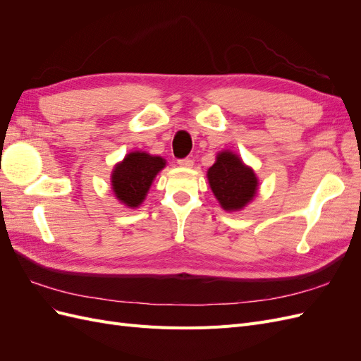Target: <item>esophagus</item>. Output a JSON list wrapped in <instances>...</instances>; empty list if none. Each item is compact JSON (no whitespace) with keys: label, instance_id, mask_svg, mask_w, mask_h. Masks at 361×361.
<instances>
[{"label":"esophagus","instance_id":"obj_1","mask_svg":"<svg viewBox=\"0 0 361 361\" xmlns=\"http://www.w3.org/2000/svg\"><path fill=\"white\" fill-rule=\"evenodd\" d=\"M178 164H179V167H183V169H191L192 167V159L191 158H183V159H179L178 161Z\"/></svg>","mask_w":361,"mask_h":361}]
</instances>
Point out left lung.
I'll return each mask as SVG.
<instances>
[{
	"mask_svg": "<svg viewBox=\"0 0 361 361\" xmlns=\"http://www.w3.org/2000/svg\"><path fill=\"white\" fill-rule=\"evenodd\" d=\"M206 176L215 199L227 212L243 211L253 202L259 190L255 170L232 150L218 152Z\"/></svg>",
	"mask_w": 361,
	"mask_h": 361,
	"instance_id": "obj_1",
	"label": "left lung"
}]
</instances>
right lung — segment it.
<instances>
[{
  "label": "right lung",
  "instance_id": "add662e5",
  "mask_svg": "<svg viewBox=\"0 0 361 361\" xmlns=\"http://www.w3.org/2000/svg\"><path fill=\"white\" fill-rule=\"evenodd\" d=\"M166 164L167 161L164 158L147 152H129L116 164L111 173V188L116 199L130 209H135L145 202L152 182Z\"/></svg>",
  "mask_w": 361,
  "mask_h": 361
}]
</instances>
